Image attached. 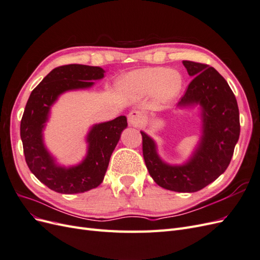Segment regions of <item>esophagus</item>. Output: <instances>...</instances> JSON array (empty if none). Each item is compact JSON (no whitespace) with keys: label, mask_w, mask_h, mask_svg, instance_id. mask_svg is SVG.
<instances>
[{"label":"esophagus","mask_w":260,"mask_h":260,"mask_svg":"<svg viewBox=\"0 0 260 260\" xmlns=\"http://www.w3.org/2000/svg\"><path fill=\"white\" fill-rule=\"evenodd\" d=\"M128 121L133 127H139V125L143 122V115L140 111L137 109H132L128 114Z\"/></svg>","instance_id":"34e87169"}]
</instances>
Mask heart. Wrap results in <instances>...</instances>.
I'll use <instances>...</instances> for the list:
<instances>
[{"label":"heart","instance_id":"heart-1","mask_svg":"<svg viewBox=\"0 0 260 260\" xmlns=\"http://www.w3.org/2000/svg\"><path fill=\"white\" fill-rule=\"evenodd\" d=\"M123 82L145 93L156 91L158 99L166 102L177 95L182 85V78L175 70L147 67L128 75Z\"/></svg>","mask_w":260,"mask_h":260}]
</instances>
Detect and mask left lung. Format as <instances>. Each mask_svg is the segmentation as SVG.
<instances>
[{"label": "left lung", "mask_w": 260, "mask_h": 260, "mask_svg": "<svg viewBox=\"0 0 260 260\" xmlns=\"http://www.w3.org/2000/svg\"><path fill=\"white\" fill-rule=\"evenodd\" d=\"M190 76L180 106L200 103L203 106V139L192 159L184 166L164 164L155 143L144 132L142 151L149 175L159 186L176 192H196L223 174L229 166L240 137V115L237 99L224 78L214 67L183 60Z\"/></svg>", "instance_id": "8db88e82"}]
</instances>
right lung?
<instances>
[{
	"mask_svg": "<svg viewBox=\"0 0 260 260\" xmlns=\"http://www.w3.org/2000/svg\"><path fill=\"white\" fill-rule=\"evenodd\" d=\"M104 77L100 67L70 64L54 68L31 92L20 121L23 154L30 171L51 190L61 194L82 193L99 186L104 179L109 159L127 127V117L94 125L88 136L89 151L82 164L65 169L54 164L42 141V129L50 107L59 94L89 88L92 80Z\"/></svg>",
	"mask_w": 260,
	"mask_h": 260,
	"instance_id": "right-lung-1",
	"label": "right lung"
}]
</instances>
